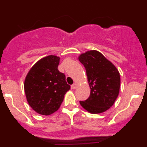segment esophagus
Instances as JSON below:
<instances>
[{"mask_svg": "<svg viewBox=\"0 0 147 147\" xmlns=\"http://www.w3.org/2000/svg\"><path fill=\"white\" fill-rule=\"evenodd\" d=\"M76 88H77V84H76V83H74V84H73V85H71V88H72V89H76Z\"/></svg>", "mask_w": 147, "mask_h": 147, "instance_id": "esophagus-1", "label": "esophagus"}]
</instances>
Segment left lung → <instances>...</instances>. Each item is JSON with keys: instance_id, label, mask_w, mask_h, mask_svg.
I'll list each match as a JSON object with an SVG mask.
<instances>
[{"instance_id": "obj_1", "label": "left lung", "mask_w": 147, "mask_h": 147, "mask_svg": "<svg viewBox=\"0 0 147 147\" xmlns=\"http://www.w3.org/2000/svg\"><path fill=\"white\" fill-rule=\"evenodd\" d=\"M86 70L90 88L89 98L80 101L90 113H101L113 105L120 89V74L115 66L97 51H88L79 57Z\"/></svg>"}]
</instances>
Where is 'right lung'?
<instances>
[{
  "mask_svg": "<svg viewBox=\"0 0 147 147\" xmlns=\"http://www.w3.org/2000/svg\"><path fill=\"white\" fill-rule=\"evenodd\" d=\"M59 57L49 55L40 59L28 71L24 82L27 102L35 112L49 115L60 107L71 86L59 72Z\"/></svg>",
  "mask_w": 147,
  "mask_h": 147,
  "instance_id": "obj_1",
  "label": "right lung"
}]
</instances>
